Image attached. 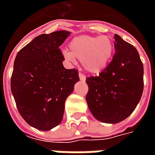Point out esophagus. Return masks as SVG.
Masks as SVG:
<instances>
[{
    "label": "esophagus",
    "instance_id": "obj_1",
    "mask_svg": "<svg viewBox=\"0 0 155 155\" xmlns=\"http://www.w3.org/2000/svg\"><path fill=\"white\" fill-rule=\"evenodd\" d=\"M79 77H80V80H81V81H85V76H84L82 73H80V74H79Z\"/></svg>",
    "mask_w": 155,
    "mask_h": 155
}]
</instances>
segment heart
Segmentation results:
<instances>
[{
  "instance_id": "1",
  "label": "heart",
  "mask_w": 155,
  "mask_h": 155,
  "mask_svg": "<svg viewBox=\"0 0 155 155\" xmlns=\"http://www.w3.org/2000/svg\"><path fill=\"white\" fill-rule=\"evenodd\" d=\"M71 51H62L69 63H74L75 58L82 61L84 68L90 73L99 74L106 67L113 53L114 45L108 36L81 35L70 43Z\"/></svg>"
}]
</instances>
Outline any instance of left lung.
<instances>
[{
    "label": "left lung",
    "mask_w": 155,
    "mask_h": 155,
    "mask_svg": "<svg viewBox=\"0 0 155 155\" xmlns=\"http://www.w3.org/2000/svg\"><path fill=\"white\" fill-rule=\"evenodd\" d=\"M113 60L99 76L86 78V102L93 116L106 124L120 123L139 104L143 90V66L135 47L114 34Z\"/></svg>",
    "instance_id": "left-lung-1"
}]
</instances>
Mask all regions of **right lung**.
Listing matches in <instances>:
<instances>
[{
	"label": "right lung",
	"mask_w": 155,
	"mask_h": 155,
	"mask_svg": "<svg viewBox=\"0 0 155 155\" xmlns=\"http://www.w3.org/2000/svg\"><path fill=\"white\" fill-rule=\"evenodd\" d=\"M71 32L42 34L19 51L11 89L19 113L31 126L47 131L60 124L64 103L80 81L76 70H67L59 46Z\"/></svg>",
	"instance_id": "1"
}]
</instances>
